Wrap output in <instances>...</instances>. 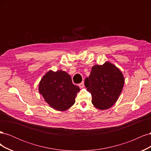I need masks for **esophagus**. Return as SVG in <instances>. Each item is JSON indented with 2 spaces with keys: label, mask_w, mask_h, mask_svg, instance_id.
<instances>
[{
  "label": "esophagus",
  "mask_w": 151,
  "mask_h": 151,
  "mask_svg": "<svg viewBox=\"0 0 151 151\" xmlns=\"http://www.w3.org/2000/svg\"><path fill=\"white\" fill-rule=\"evenodd\" d=\"M79 86L81 88H83L84 87V81H83V82H82L81 83L79 84Z\"/></svg>",
  "instance_id": "34e87169"
}]
</instances>
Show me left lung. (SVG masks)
Returning <instances> with one entry per match:
<instances>
[{
    "label": "left lung",
    "instance_id": "left-lung-1",
    "mask_svg": "<svg viewBox=\"0 0 151 151\" xmlns=\"http://www.w3.org/2000/svg\"><path fill=\"white\" fill-rule=\"evenodd\" d=\"M125 78L122 72L113 63L106 62L91 68L89 77L85 79L87 90L92 96V103L101 110L111 108L122 93Z\"/></svg>",
    "mask_w": 151,
    "mask_h": 151
}]
</instances>
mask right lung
I'll list each match as a JSON object with an SVG mask.
<instances>
[{"label": "right lung", "mask_w": 151, "mask_h": 151, "mask_svg": "<svg viewBox=\"0 0 151 151\" xmlns=\"http://www.w3.org/2000/svg\"><path fill=\"white\" fill-rule=\"evenodd\" d=\"M38 90L50 107L63 111L75 103L80 89L72 84L70 76L66 72L50 70L40 81Z\"/></svg>", "instance_id": "obj_1"}]
</instances>
